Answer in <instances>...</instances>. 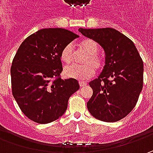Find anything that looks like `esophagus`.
Returning <instances> with one entry per match:
<instances>
[{
  "label": "esophagus",
  "mask_w": 153,
  "mask_h": 153,
  "mask_svg": "<svg viewBox=\"0 0 153 153\" xmlns=\"http://www.w3.org/2000/svg\"><path fill=\"white\" fill-rule=\"evenodd\" d=\"M87 85V82H82V81H79V86L81 88H82V87H85Z\"/></svg>",
  "instance_id": "1"
}]
</instances>
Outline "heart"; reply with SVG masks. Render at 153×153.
Masks as SVG:
<instances>
[{
  "mask_svg": "<svg viewBox=\"0 0 153 153\" xmlns=\"http://www.w3.org/2000/svg\"><path fill=\"white\" fill-rule=\"evenodd\" d=\"M79 48L87 56L83 59L84 65H70L64 69V74L68 78L76 80H88L95 73V70L100 71L104 66V59L98 53L100 47L93 39L85 38L79 42ZM60 59L63 63L69 65L73 60V48L71 45H66L60 52Z\"/></svg>",
  "mask_w": 153,
  "mask_h": 153,
  "instance_id": "1",
  "label": "heart"
}]
</instances>
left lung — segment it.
I'll list each match as a JSON object with an SVG mask.
<instances>
[{
  "label": "left lung",
  "instance_id": "obj_1",
  "mask_svg": "<svg viewBox=\"0 0 153 153\" xmlns=\"http://www.w3.org/2000/svg\"><path fill=\"white\" fill-rule=\"evenodd\" d=\"M79 31L97 42L105 53L103 71L89 83L93 95L87 107L99 120H121L134 108L142 90V59L132 41L115 29L80 28Z\"/></svg>",
  "mask_w": 153,
  "mask_h": 153
}]
</instances>
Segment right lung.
<instances>
[{
  "mask_svg": "<svg viewBox=\"0 0 153 153\" xmlns=\"http://www.w3.org/2000/svg\"><path fill=\"white\" fill-rule=\"evenodd\" d=\"M78 36L65 29H42L20 45L11 66L12 92L22 112L37 123H48L65 113L79 89L76 79L62 80L60 52Z\"/></svg>",
  "mask_w": 153,
  "mask_h": 153,
  "instance_id": "right-lung-1",
  "label": "right lung"
}]
</instances>
